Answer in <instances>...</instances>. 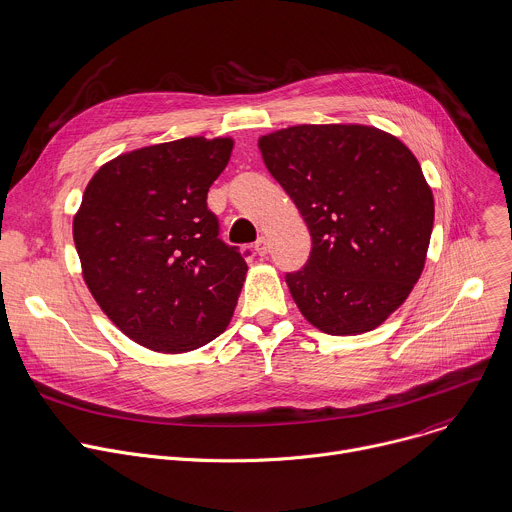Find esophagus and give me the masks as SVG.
<instances>
[{"label": "esophagus", "mask_w": 512, "mask_h": 512, "mask_svg": "<svg viewBox=\"0 0 512 512\" xmlns=\"http://www.w3.org/2000/svg\"><path fill=\"white\" fill-rule=\"evenodd\" d=\"M254 250H256V254H258V256H266V254L270 252V244H268V240H266L264 236H260V238L256 240V244H254Z\"/></svg>", "instance_id": "obj_1"}]
</instances>
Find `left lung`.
Returning <instances> with one entry per match:
<instances>
[{"instance_id": "1", "label": "left lung", "mask_w": 512, "mask_h": 512, "mask_svg": "<svg viewBox=\"0 0 512 512\" xmlns=\"http://www.w3.org/2000/svg\"><path fill=\"white\" fill-rule=\"evenodd\" d=\"M313 248L286 284L302 317L329 335L379 327L418 282L434 195L414 153L365 125H298L260 137Z\"/></svg>"}]
</instances>
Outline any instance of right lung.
Here are the masks:
<instances>
[{
	"label": "right lung",
	"mask_w": 512,
	"mask_h": 512,
	"mask_svg": "<svg viewBox=\"0 0 512 512\" xmlns=\"http://www.w3.org/2000/svg\"><path fill=\"white\" fill-rule=\"evenodd\" d=\"M232 147L228 137L143 147L102 165L84 189L72 224L84 282L147 349L193 351L234 315L248 266L208 210Z\"/></svg>",
	"instance_id": "right-lung-1"
}]
</instances>
